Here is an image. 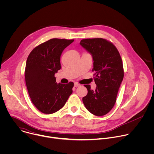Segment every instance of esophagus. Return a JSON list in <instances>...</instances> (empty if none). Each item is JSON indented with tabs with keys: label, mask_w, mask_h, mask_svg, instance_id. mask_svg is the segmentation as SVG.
<instances>
[{
	"label": "esophagus",
	"mask_w": 154,
	"mask_h": 154,
	"mask_svg": "<svg viewBox=\"0 0 154 154\" xmlns=\"http://www.w3.org/2000/svg\"><path fill=\"white\" fill-rule=\"evenodd\" d=\"M80 86V85L79 84V83H74V87H77V86Z\"/></svg>",
	"instance_id": "1"
}]
</instances>
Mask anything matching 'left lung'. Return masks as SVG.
Returning <instances> with one entry per match:
<instances>
[{"mask_svg": "<svg viewBox=\"0 0 154 154\" xmlns=\"http://www.w3.org/2000/svg\"><path fill=\"white\" fill-rule=\"evenodd\" d=\"M80 45L91 54L93 58L95 90L85 85L88 94L82 99L86 108L92 114L100 116L107 114L114 106L120 85L124 78L122 60L112 42L103 38L81 40Z\"/></svg>", "mask_w": 154, "mask_h": 154, "instance_id": "1", "label": "left lung"}]
</instances>
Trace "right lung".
Instances as JSON below:
<instances>
[{
    "label": "right lung",
    "mask_w": 154,
    "mask_h": 154,
    "mask_svg": "<svg viewBox=\"0 0 154 154\" xmlns=\"http://www.w3.org/2000/svg\"><path fill=\"white\" fill-rule=\"evenodd\" d=\"M74 39L53 38L35 47L26 62L25 79L30 99L39 111L52 114L60 109L72 93L74 83L57 84L60 56Z\"/></svg>",
    "instance_id": "add662e5"
}]
</instances>
